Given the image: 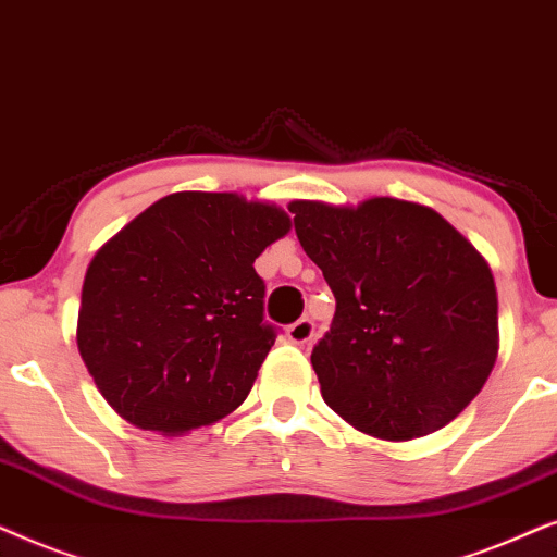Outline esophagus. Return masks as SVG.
Instances as JSON below:
<instances>
[{
  "label": "esophagus",
  "mask_w": 557,
  "mask_h": 557,
  "mask_svg": "<svg viewBox=\"0 0 557 557\" xmlns=\"http://www.w3.org/2000/svg\"><path fill=\"white\" fill-rule=\"evenodd\" d=\"M313 333H315V325L310 318H300V321H295L293 325H287L285 329L287 341H290V344H298V346L308 344V341L313 338Z\"/></svg>",
  "instance_id": "1"
}]
</instances>
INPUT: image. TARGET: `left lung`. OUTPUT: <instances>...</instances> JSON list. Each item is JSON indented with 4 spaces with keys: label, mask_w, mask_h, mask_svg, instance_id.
I'll return each instance as SVG.
<instances>
[{
    "label": "left lung",
    "mask_w": 557,
    "mask_h": 557,
    "mask_svg": "<svg viewBox=\"0 0 557 557\" xmlns=\"http://www.w3.org/2000/svg\"><path fill=\"white\" fill-rule=\"evenodd\" d=\"M336 315L310 354L321 395L348 425L412 441L458 418L499 351L496 287L476 247L428 206L290 201Z\"/></svg>",
    "instance_id": "8db88e82"
}]
</instances>
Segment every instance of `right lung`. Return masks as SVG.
I'll return each instance as SVG.
<instances>
[{
  "mask_svg": "<svg viewBox=\"0 0 557 557\" xmlns=\"http://www.w3.org/2000/svg\"><path fill=\"white\" fill-rule=\"evenodd\" d=\"M287 232L290 216L274 203L181 190L96 251L76 344L124 420L183 435L247 399L277 336L255 259Z\"/></svg>",
  "mask_w": 557,
  "mask_h": 557,
  "instance_id": "1",
  "label": "right lung"
}]
</instances>
